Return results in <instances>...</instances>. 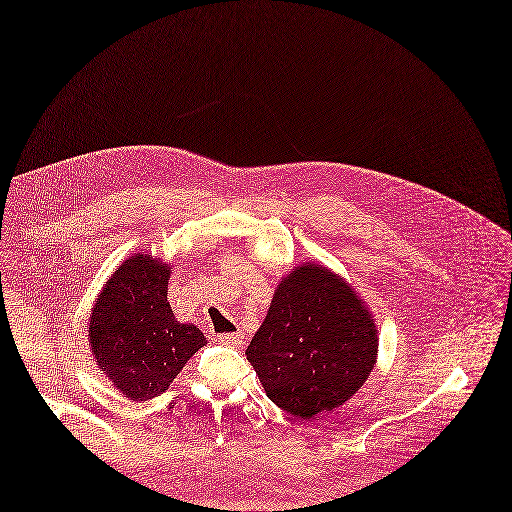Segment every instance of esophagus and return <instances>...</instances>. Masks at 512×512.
I'll return each instance as SVG.
<instances>
[{
	"label": "esophagus",
	"instance_id": "34e87169",
	"mask_svg": "<svg viewBox=\"0 0 512 512\" xmlns=\"http://www.w3.org/2000/svg\"><path fill=\"white\" fill-rule=\"evenodd\" d=\"M241 339H243L241 333H223V335H218V342H223L227 346H239Z\"/></svg>",
	"mask_w": 512,
	"mask_h": 512
}]
</instances>
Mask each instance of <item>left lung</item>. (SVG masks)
<instances>
[{"label": "left lung", "instance_id": "1", "mask_svg": "<svg viewBox=\"0 0 512 512\" xmlns=\"http://www.w3.org/2000/svg\"><path fill=\"white\" fill-rule=\"evenodd\" d=\"M248 360L266 396L308 421L354 396L373 371L377 333L354 291L325 266L306 264L277 287Z\"/></svg>", "mask_w": 512, "mask_h": 512}]
</instances>
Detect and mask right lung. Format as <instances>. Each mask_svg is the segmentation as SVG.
I'll use <instances>...</instances> for the list:
<instances>
[{
  "label": "right lung",
  "instance_id": "obj_1",
  "mask_svg": "<svg viewBox=\"0 0 512 512\" xmlns=\"http://www.w3.org/2000/svg\"><path fill=\"white\" fill-rule=\"evenodd\" d=\"M168 269L131 256L106 283L89 319V344L106 377L131 400L166 392L183 364L206 346L204 333L175 321L166 300Z\"/></svg>",
  "mask_w": 512,
  "mask_h": 512
}]
</instances>
